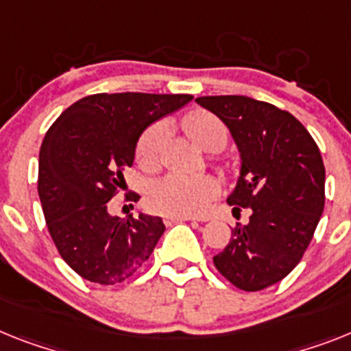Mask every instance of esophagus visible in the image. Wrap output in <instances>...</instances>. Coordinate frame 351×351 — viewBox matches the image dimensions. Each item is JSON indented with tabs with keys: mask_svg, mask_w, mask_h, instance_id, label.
Returning <instances> with one entry per match:
<instances>
[{
	"mask_svg": "<svg viewBox=\"0 0 351 351\" xmlns=\"http://www.w3.org/2000/svg\"><path fill=\"white\" fill-rule=\"evenodd\" d=\"M178 221H196L194 217H178V216H167L166 223L171 225V223H178Z\"/></svg>",
	"mask_w": 351,
	"mask_h": 351,
	"instance_id": "esophagus-1",
	"label": "esophagus"
}]
</instances>
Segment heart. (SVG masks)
<instances>
[{
    "mask_svg": "<svg viewBox=\"0 0 351 351\" xmlns=\"http://www.w3.org/2000/svg\"><path fill=\"white\" fill-rule=\"evenodd\" d=\"M184 128L191 139L199 148L212 152L214 146H225L228 139V128L221 117L208 110H194L184 117ZM166 130L160 123L144 128L135 144V158L139 166L148 173L160 167L162 143ZM217 194V184L212 176H184L167 175L166 178L153 184L148 202L153 210L164 216L193 217L207 210L214 196Z\"/></svg>",
    "mask_w": 351,
    "mask_h": 351,
    "instance_id": "1",
    "label": "heart"
}]
</instances>
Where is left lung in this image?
<instances>
[{"label":"left lung","mask_w":351,"mask_h":351,"mask_svg":"<svg viewBox=\"0 0 351 351\" xmlns=\"http://www.w3.org/2000/svg\"><path fill=\"white\" fill-rule=\"evenodd\" d=\"M241 152V176L228 198L250 208L214 266L237 289L255 293L284 280L302 261L325 207V166L316 141L293 114L248 96H202Z\"/></svg>","instance_id":"obj_1"}]
</instances>
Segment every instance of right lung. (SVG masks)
Here are the masks:
<instances>
[{
    "label": "right lung",
    "mask_w": 351,
    "mask_h": 351,
    "mask_svg": "<svg viewBox=\"0 0 351 351\" xmlns=\"http://www.w3.org/2000/svg\"><path fill=\"white\" fill-rule=\"evenodd\" d=\"M191 99V94H93L49 126L37 191L53 243L76 275L116 285L149 258L166 230L160 217H112L108 202L123 189V171L132 166L144 128ZM137 198V193L125 196Z\"/></svg>",
    "instance_id": "1"
}]
</instances>
